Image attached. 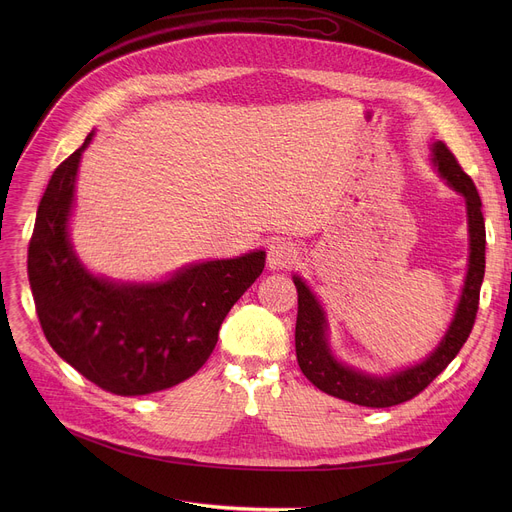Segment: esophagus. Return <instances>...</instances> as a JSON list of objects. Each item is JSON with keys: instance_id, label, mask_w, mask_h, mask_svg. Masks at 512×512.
Masks as SVG:
<instances>
[{"instance_id": "esophagus-1", "label": "esophagus", "mask_w": 512, "mask_h": 512, "mask_svg": "<svg viewBox=\"0 0 512 512\" xmlns=\"http://www.w3.org/2000/svg\"><path fill=\"white\" fill-rule=\"evenodd\" d=\"M294 259H297V247L288 240H276L267 251V267L270 270H284V267L294 263Z\"/></svg>"}]
</instances>
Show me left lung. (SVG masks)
<instances>
[{
  "label": "left lung",
  "mask_w": 512,
  "mask_h": 512,
  "mask_svg": "<svg viewBox=\"0 0 512 512\" xmlns=\"http://www.w3.org/2000/svg\"><path fill=\"white\" fill-rule=\"evenodd\" d=\"M432 164L438 168L446 184L465 197L467 228H469V263L461 290L459 305L438 346L421 363L394 371L390 375L367 373L336 359L330 348L326 311L301 276H292L299 292L297 330V361L305 378L330 396L353 402V405L386 409L407 402L432 384L448 363L459 355L467 342L479 307V290L486 274V224L481 215V199L473 180L463 172L450 149L436 141L432 145Z\"/></svg>",
  "instance_id": "1"
}]
</instances>
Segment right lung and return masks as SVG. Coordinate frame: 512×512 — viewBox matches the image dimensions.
<instances>
[{"mask_svg":"<svg viewBox=\"0 0 512 512\" xmlns=\"http://www.w3.org/2000/svg\"><path fill=\"white\" fill-rule=\"evenodd\" d=\"M95 132L51 174L29 245V282L43 334L99 388L143 396L195 375L232 305L261 276L265 251L180 267L159 282L95 276L70 242L74 186Z\"/></svg>","mask_w":512,"mask_h":512,"instance_id":"1","label":"right lung"}]
</instances>
